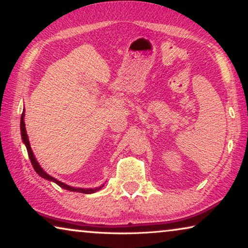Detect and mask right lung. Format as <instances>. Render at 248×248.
I'll list each match as a JSON object with an SVG mask.
<instances>
[{
	"mask_svg": "<svg viewBox=\"0 0 248 248\" xmlns=\"http://www.w3.org/2000/svg\"><path fill=\"white\" fill-rule=\"evenodd\" d=\"M20 131H22V139L24 141L25 145H26V149H27V152H28V156H29V159H31V165L33 167V170H36V173L40 175L41 177L45 178V179H48V180H51V182H54L57 185H59L61 188H64V189L66 190H71V191H77V192H83V194H93V192L99 190L100 188H94V189H83V188H74V187H71V186H68V185H65L63 183L59 182V180H57L56 178L51 177V176L48 175L46 171L41 169L40 165L38 164V162L36 161L35 156H33L32 154V151L31 149V144H29V141H28V137H27V133H26V128H25V123H24V112L22 114V118H20Z\"/></svg>",
	"mask_w": 248,
	"mask_h": 248,
	"instance_id": "obj_1",
	"label": "right lung"
}]
</instances>
